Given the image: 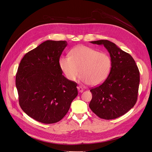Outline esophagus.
Masks as SVG:
<instances>
[{
    "instance_id": "34e87169",
    "label": "esophagus",
    "mask_w": 152,
    "mask_h": 152,
    "mask_svg": "<svg viewBox=\"0 0 152 152\" xmlns=\"http://www.w3.org/2000/svg\"><path fill=\"white\" fill-rule=\"evenodd\" d=\"M77 90H78V91L79 92H81V93H82L83 91H84V89H83V88H82L81 87H80V86H78L77 87Z\"/></svg>"
}]
</instances>
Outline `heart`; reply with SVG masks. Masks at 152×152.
<instances>
[{
  "label": "heart",
  "mask_w": 152,
  "mask_h": 152,
  "mask_svg": "<svg viewBox=\"0 0 152 152\" xmlns=\"http://www.w3.org/2000/svg\"><path fill=\"white\" fill-rule=\"evenodd\" d=\"M60 67L68 80L75 81L79 75L81 80L91 86H98L107 78L111 67L109 56L93 48L78 45L70 52L69 56L60 58Z\"/></svg>",
  "instance_id": "obj_1"
}]
</instances>
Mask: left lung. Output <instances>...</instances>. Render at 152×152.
I'll list each match as a JSON object with an SVG mask.
<instances>
[{"label": "left lung", "mask_w": 152, "mask_h": 152, "mask_svg": "<svg viewBox=\"0 0 152 152\" xmlns=\"http://www.w3.org/2000/svg\"><path fill=\"white\" fill-rule=\"evenodd\" d=\"M103 45L108 51L111 68L106 80L90 90L92 98L89 107L99 118H117L126 113L137 100L140 73L131 55L108 40L91 41Z\"/></svg>", "instance_id": "obj_1"}]
</instances>
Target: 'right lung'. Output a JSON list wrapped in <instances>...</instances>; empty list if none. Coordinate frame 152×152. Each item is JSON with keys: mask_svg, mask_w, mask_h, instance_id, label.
<instances>
[{"mask_svg": "<svg viewBox=\"0 0 152 152\" xmlns=\"http://www.w3.org/2000/svg\"><path fill=\"white\" fill-rule=\"evenodd\" d=\"M65 41L48 40L28 52L16 75L19 104L26 114L44 124L58 122L77 95V84L62 73L59 60Z\"/></svg>", "mask_w": 152, "mask_h": 152, "instance_id": "1", "label": "right lung"}]
</instances>
